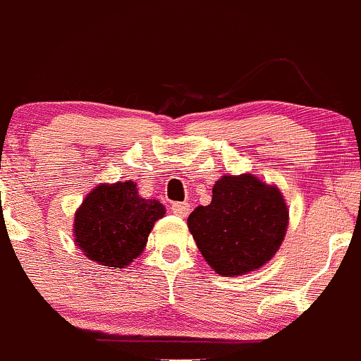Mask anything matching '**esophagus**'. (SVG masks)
<instances>
[{
	"label": "esophagus",
	"mask_w": 361,
	"mask_h": 361,
	"mask_svg": "<svg viewBox=\"0 0 361 361\" xmlns=\"http://www.w3.org/2000/svg\"><path fill=\"white\" fill-rule=\"evenodd\" d=\"M171 211H173L176 216H180V218H187L188 212H190V204H188V202H174L173 206H171Z\"/></svg>",
	"instance_id": "esophagus-1"
}]
</instances>
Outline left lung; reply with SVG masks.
<instances>
[{"label":"left lung","mask_w":361,"mask_h":361,"mask_svg":"<svg viewBox=\"0 0 361 361\" xmlns=\"http://www.w3.org/2000/svg\"><path fill=\"white\" fill-rule=\"evenodd\" d=\"M188 230L218 275L259 270L276 254L289 226V207L276 185L254 174H225L212 187L209 206L188 216Z\"/></svg>","instance_id":"1"}]
</instances>
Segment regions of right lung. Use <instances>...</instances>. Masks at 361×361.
I'll use <instances>...</instances> for the list:
<instances>
[{
  "label": "right lung",
  "mask_w": 361,
  "mask_h": 361,
  "mask_svg": "<svg viewBox=\"0 0 361 361\" xmlns=\"http://www.w3.org/2000/svg\"><path fill=\"white\" fill-rule=\"evenodd\" d=\"M164 214L157 199L138 195L135 181L102 183L75 211L72 235L88 259L121 270L143 252L155 221Z\"/></svg>",
  "instance_id": "right-lung-1"
}]
</instances>
